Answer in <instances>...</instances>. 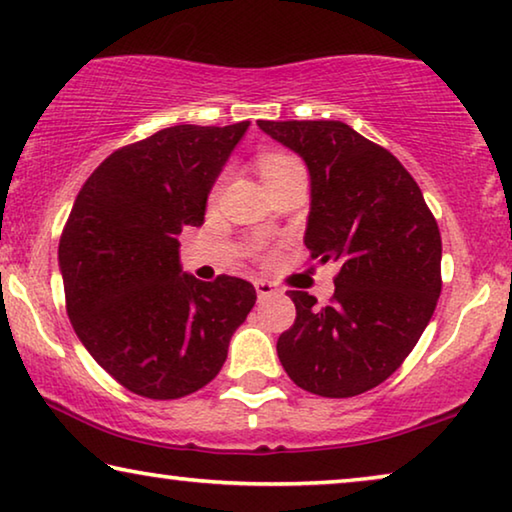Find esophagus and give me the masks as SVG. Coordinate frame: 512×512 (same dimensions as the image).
<instances>
[{
	"instance_id": "34e87169",
	"label": "esophagus",
	"mask_w": 512,
	"mask_h": 512,
	"mask_svg": "<svg viewBox=\"0 0 512 512\" xmlns=\"http://www.w3.org/2000/svg\"><path fill=\"white\" fill-rule=\"evenodd\" d=\"M254 286H256V293H258V300H270V297H277V295H281L283 290L277 286V283H272V281H267V279H256L254 281Z\"/></svg>"
}]
</instances>
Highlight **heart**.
Wrapping results in <instances>:
<instances>
[{"mask_svg": "<svg viewBox=\"0 0 512 512\" xmlns=\"http://www.w3.org/2000/svg\"><path fill=\"white\" fill-rule=\"evenodd\" d=\"M295 160H290L286 155H265L261 160V176H270V174H277L283 167H288V164H293Z\"/></svg>", "mask_w": 512, "mask_h": 512, "instance_id": "b5f03b06", "label": "heart"}]
</instances>
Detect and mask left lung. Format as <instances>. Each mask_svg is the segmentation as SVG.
<instances>
[{
  "instance_id": "left-lung-1",
  "label": "left lung",
  "mask_w": 512,
  "mask_h": 512,
  "mask_svg": "<svg viewBox=\"0 0 512 512\" xmlns=\"http://www.w3.org/2000/svg\"><path fill=\"white\" fill-rule=\"evenodd\" d=\"M311 176L304 245L338 265L332 302L288 290L297 318L277 355L297 387L350 398L400 368L442 293V238L416 180L341 121H258Z\"/></svg>"
}]
</instances>
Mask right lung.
<instances>
[{"mask_svg": "<svg viewBox=\"0 0 512 512\" xmlns=\"http://www.w3.org/2000/svg\"><path fill=\"white\" fill-rule=\"evenodd\" d=\"M247 128L174 125L123 146L70 210L59 240L68 318L89 355L137 396L174 400L206 387L256 304L249 281H199L178 254V235L203 224Z\"/></svg>", "mask_w": 512, "mask_h": 512, "instance_id": "1", "label": "right lung"}]
</instances>
